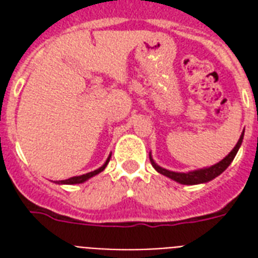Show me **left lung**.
<instances>
[{
	"instance_id": "left-lung-1",
	"label": "left lung",
	"mask_w": 258,
	"mask_h": 258,
	"mask_svg": "<svg viewBox=\"0 0 258 258\" xmlns=\"http://www.w3.org/2000/svg\"><path fill=\"white\" fill-rule=\"evenodd\" d=\"M242 138H244V133L241 135L240 141L237 142L236 147L230 151L228 157L224 158L222 161L218 162L217 165L212 166V167H208V169H202V170H197V171H190V172H174L169 171V170L162 169L159 166L153 161V158L150 157V161H151V165L158 172H161L163 175L169 176L171 179L176 180L182 184H198V183H205V182H209V180L214 179L216 176H218L221 172H224L225 170L228 169V166L230 165L236 157L237 151L240 149L241 143H242Z\"/></svg>"
}]
</instances>
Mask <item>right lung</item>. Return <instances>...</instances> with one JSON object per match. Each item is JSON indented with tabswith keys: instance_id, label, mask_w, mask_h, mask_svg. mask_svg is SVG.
<instances>
[{
	"instance_id": "add662e5",
	"label": "right lung",
	"mask_w": 258,
	"mask_h": 258,
	"mask_svg": "<svg viewBox=\"0 0 258 258\" xmlns=\"http://www.w3.org/2000/svg\"><path fill=\"white\" fill-rule=\"evenodd\" d=\"M109 158H111V155L108 157V159L105 161V163L103 166H101L100 169L95 170V171H91V172H87V174H84V175H80V176H74V178H70V179H64V180H58L57 183H66V184H75V183H83V182H86L87 179H89L91 176L96 175V174H99V172H101L103 170L105 169V166L108 165L109 162Z\"/></svg>"
}]
</instances>
